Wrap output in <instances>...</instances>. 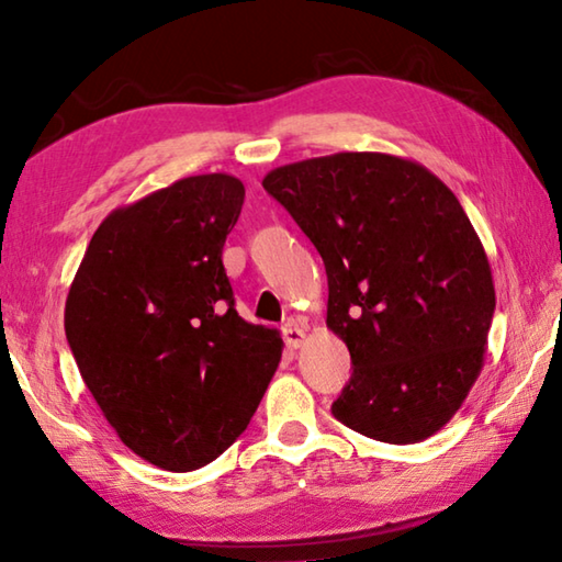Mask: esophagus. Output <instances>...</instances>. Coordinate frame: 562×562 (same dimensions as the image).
Listing matches in <instances>:
<instances>
[{
  "instance_id": "obj_1",
  "label": "esophagus",
  "mask_w": 562,
  "mask_h": 562,
  "mask_svg": "<svg viewBox=\"0 0 562 562\" xmlns=\"http://www.w3.org/2000/svg\"><path fill=\"white\" fill-rule=\"evenodd\" d=\"M282 337H284V345H288L290 349H300L304 345V339H307V331L297 325H284Z\"/></svg>"
}]
</instances>
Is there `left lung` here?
<instances>
[{
  "mask_svg": "<svg viewBox=\"0 0 562 562\" xmlns=\"http://www.w3.org/2000/svg\"><path fill=\"white\" fill-rule=\"evenodd\" d=\"M262 188L325 260L327 327L355 364L331 414L386 443L441 431L481 374L496 310L459 198L416 160L372 150L280 166Z\"/></svg>",
  "mask_w": 562,
  "mask_h": 562,
  "instance_id": "obj_1",
  "label": "left lung"
}]
</instances>
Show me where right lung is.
Masks as SVG:
<instances>
[{
    "label": "right lung",
    "mask_w": 562,
    "mask_h": 562,
    "mask_svg": "<svg viewBox=\"0 0 562 562\" xmlns=\"http://www.w3.org/2000/svg\"><path fill=\"white\" fill-rule=\"evenodd\" d=\"M243 201L235 176L203 173L116 207L66 297L81 379L119 439L158 469L217 459L280 364V331L237 315L223 268Z\"/></svg>",
    "instance_id": "add662e5"
}]
</instances>
